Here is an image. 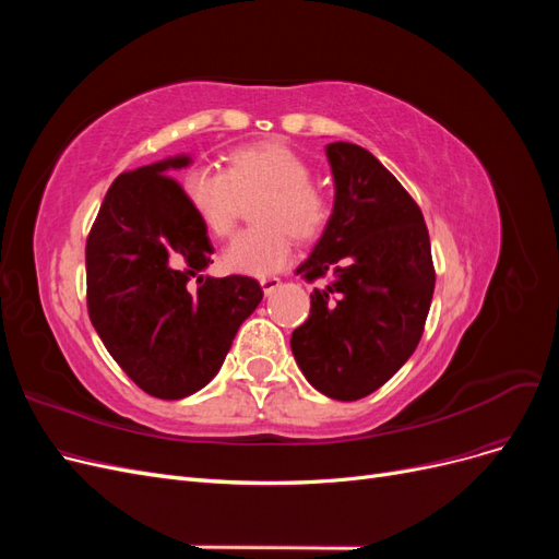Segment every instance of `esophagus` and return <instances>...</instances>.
Listing matches in <instances>:
<instances>
[{"label":"esophagus","instance_id":"obj_1","mask_svg":"<svg viewBox=\"0 0 559 559\" xmlns=\"http://www.w3.org/2000/svg\"><path fill=\"white\" fill-rule=\"evenodd\" d=\"M280 277H263L261 280V286H263V294L265 296H273L277 289H280Z\"/></svg>","mask_w":559,"mask_h":559}]
</instances>
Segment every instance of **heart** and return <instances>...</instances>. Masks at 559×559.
<instances>
[{"instance_id": "obj_1", "label": "heart", "mask_w": 559, "mask_h": 559, "mask_svg": "<svg viewBox=\"0 0 559 559\" xmlns=\"http://www.w3.org/2000/svg\"><path fill=\"white\" fill-rule=\"evenodd\" d=\"M312 167L298 151L280 142L235 148L226 173L195 167L183 177V202L214 238H226L238 224L242 202L257 198L249 228L224 251L230 273L265 277L292 259V235L314 240L329 222V200L312 181Z\"/></svg>"}]
</instances>
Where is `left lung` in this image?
<instances>
[{"label":"left lung","instance_id":"8db88e82","mask_svg":"<svg viewBox=\"0 0 559 559\" xmlns=\"http://www.w3.org/2000/svg\"><path fill=\"white\" fill-rule=\"evenodd\" d=\"M333 214L310 257V317L292 333L306 380L337 401L373 394L415 352L433 296L429 230L399 179L349 142L326 144Z\"/></svg>","mask_w":559,"mask_h":559}]
</instances>
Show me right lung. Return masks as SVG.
I'll return each instance as SVG.
<instances>
[{"label": "right lung", "mask_w": 559, "mask_h": 559, "mask_svg": "<svg viewBox=\"0 0 559 559\" xmlns=\"http://www.w3.org/2000/svg\"><path fill=\"white\" fill-rule=\"evenodd\" d=\"M189 165L181 154L116 177L86 242L93 326L126 376L165 401L218 373L263 298L251 277L202 275L214 247L170 177Z\"/></svg>", "instance_id": "1"}]
</instances>
